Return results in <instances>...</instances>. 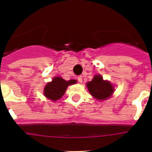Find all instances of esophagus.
Wrapping results in <instances>:
<instances>
[{
	"instance_id": "esophagus-1",
	"label": "esophagus",
	"mask_w": 152,
	"mask_h": 152,
	"mask_svg": "<svg viewBox=\"0 0 152 152\" xmlns=\"http://www.w3.org/2000/svg\"><path fill=\"white\" fill-rule=\"evenodd\" d=\"M77 80H78V81L80 83H82V81H83V77H82V76H81V75H80V76H78V77H77Z\"/></svg>"
}]
</instances>
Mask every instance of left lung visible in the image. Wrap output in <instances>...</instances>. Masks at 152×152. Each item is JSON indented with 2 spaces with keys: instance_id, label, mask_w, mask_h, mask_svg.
<instances>
[{
  "instance_id": "left-lung-1",
  "label": "left lung",
  "mask_w": 152,
  "mask_h": 152,
  "mask_svg": "<svg viewBox=\"0 0 152 152\" xmlns=\"http://www.w3.org/2000/svg\"><path fill=\"white\" fill-rule=\"evenodd\" d=\"M87 88L90 94L98 100H107L114 92L112 84L103 80L101 75H95L91 81L87 83Z\"/></svg>"
}]
</instances>
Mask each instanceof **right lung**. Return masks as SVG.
<instances>
[{
  "label": "right lung",
  "instance_id": "right-lung-1",
  "mask_svg": "<svg viewBox=\"0 0 152 152\" xmlns=\"http://www.w3.org/2000/svg\"><path fill=\"white\" fill-rule=\"evenodd\" d=\"M76 82V80H65L61 77H55L51 82L46 84L43 94L48 99L56 101L61 99V96L64 94L68 86L72 85Z\"/></svg>",
  "mask_w": 152,
  "mask_h": 152
}]
</instances>
